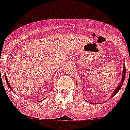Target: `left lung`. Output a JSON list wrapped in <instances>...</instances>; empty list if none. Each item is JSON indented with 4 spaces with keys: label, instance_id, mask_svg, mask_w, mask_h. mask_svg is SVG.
Returning <instances> with one entry per match:
<instances>
[{
    "label": "left lung",
    "instance_id": "left-lung-1",
    "mask_svg": "<svg viewBox=\"0 0 130 130\" xmlns=\"http://www.w3.org/2000/svg\"><path fill=\"white\" fill-rule=\"evenodd\" d=\"M125 77H126V66H125V63H124V67H123V73H122V75L121 81H120V83L118 84V85L117 86V88H116V89L115 90H114V92H113L112 95H111L110 99H111V98H112L113 96H115L116 94L118 93V92L119 90H120V89H121V87H122L123 83H124V79H125ZM76 84H77V82H76ZM86 101H87V100H86ZM90 103H91V102H90Z\"/></svg>",
    "mask_w": 130,
    "mask_h": 130
}]
</instances>
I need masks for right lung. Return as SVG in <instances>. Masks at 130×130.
I'll return each mask as SVG.
<instances>
[{
    "instance_id": "obj_1",
    "label": "right lung",
    "mask_w": 130,
    "mask_h": 130,
    "mask_svg": "<svg viewBox=\"0 0 130 130\" xmlns=\"http://www.w3.org/2000/svg\"><path fill=\"white\" fill-rule=\"evenodd\" d=\"M4 75H5V79H6V83H7L8 86V87H9V88H10V90H12V87H11V86L10 85V83H8V79H7V77H6V73L4 74ZM43 100H44V99H43Z\"/></svg>"
}]
</instances>
